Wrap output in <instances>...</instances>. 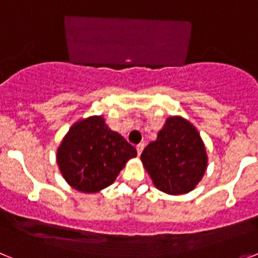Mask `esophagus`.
Segmentation results:
<instances>
[{
	"instance_id": "1",
	"label": "esophagus",
	"mask_w": 258,
	"mask_h": 258,
	"mask_svg": "<svg viewBox=\"0 0 258 258\" xmlns=\"http://www.w3.org/2000/svg\"><path fill=\"white\" fill-rule=\"evenodd\" d=\"M143 149H145V145H143V143H140V145H137V152H138V155L142 154Z\"/></svg>"
}]
</instances>
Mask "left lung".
<instances>
[{"label": "left lung", "instance_id": "8db88e82", "mask_svg": "<svg viewBox=\"0 0 258 258\" xmlns=\"http://www.w3.org/2000/svg\"><path fill=\"white\" fill-rule=\"evenodd\" d=\"M143 166L157 188L169 195L190 192L203 178L208 156L197 127L172 116L141 155Z\"/></svg>", "mask_w": 258, "mask_h": 258}]
</instances>
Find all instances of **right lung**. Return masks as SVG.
Segmentation results:
<instances>
[{"mask_svg":"<svg viewBox=\"0 0 258 258\" xmlns=\"http://www.w3.org/2000/svg\"><path fill=\"white\" fill-rule=\"evenodd\" d=\"M137 150L122 136L111 131L102 116L80 120L70 127L56 151L61 175L83 192L107 187Z\"/></svg>","mask_w":258,"mask_h":258,"instance_id":"obj_1","label":"right lung"}]
</instances>
